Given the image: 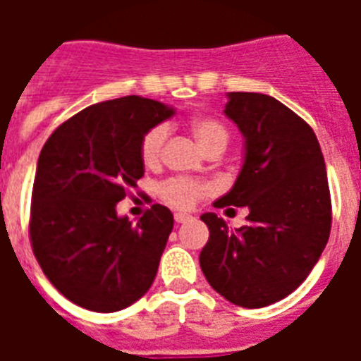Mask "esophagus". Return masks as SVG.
Here are the masks:
<instances>
[{"mask_svg": "<svg viewBox=\"0 0 361 361\" xmlns=\"http://www.w3.org/2000/svg\"><path fill=\"white\" fill-rule=\"evenodd\" d=\"M174 219H176V223H189L192 217H191V215H187V214H176Z\"/></svg>", "mask_w": 361, "mask_h": 361, "instance_id": "1", "label": "esophagus"}]
</instances>
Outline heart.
Segmentation results:
<instances>
[{"mask_svg": "<svg viewBox=\"0 0 361 361\" xmlns=\"http://www.w3.org/2000/svg\"><path fill=\"white\" fill-rule=\"evenodd\" d=\"M189 129L206 153L212 152V149H225L226 144H228V130H226L225 125L219 123L214 118L197 116L189 121ZM164 140H166V127L164 125H157V127L147 130L140 142L142 163L146 166H157L161 163V157H163ZM208 185H204L200 181L187 180V178H172L161 185V198L164 202L181 209L191 208L198 198L208 195Z\"/></svg>", "mask_w": 361, "mask_h": 361, "instance_id": "b5f03b06", "label": "heart"}]
</instances>
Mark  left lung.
<instances>
[{
    "instance_id": "8db88e82",
    "label": "left lung",
    "mask_w": 361,
    "mask_h": 361,
    "mask_svg": "<svg viewBox=\"0 0 361 361\" xmlns=\"http://www.w3.org/2000/svg\"><path fill=\"white\" fill-rule=\"evenodd\" d=\"M225 116L243 136V163L215 208L249 212L232 231L223 217L200 215L209 240L200 268L215 292L258 309L302 285L324 251L331 226L328 176L313 129L264 93H226Z\"/></svg>"
}]
</instances>
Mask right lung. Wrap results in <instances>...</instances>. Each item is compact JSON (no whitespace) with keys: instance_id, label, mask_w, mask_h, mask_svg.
I'll return each mask as SVG.
<instances>
[{"instance_id":"1","label":"right lung","mask_w":361,"mask_h":361,"mask_svg":"<svg viewBox=\"0 0 361 361\" xmlns=\"http://www.w3.org/2000/svg\"><path fill=\"white\" fill-rule=\"evenodd\" d=\"M174 114L153 99H112L73 116L42 146L31 197V245L48 281L80 307L121 311L140 300L157 275L174 215L155 204L133 223L118 215L116 204L144 176V135Z\"/></svg>"}]
</instances>
